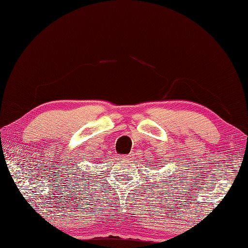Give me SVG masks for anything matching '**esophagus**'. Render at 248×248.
I'll return each mask as SVG.
<instances>
[{"label": "esophagus", "mask_w": 248, "mask_h": 248, "mask_svg": "<svg viewBox=\"0 0 248 248\" xmlns=\"http://www.w3.org/2000/svg\"><path fill=\"white\" fill-rule=\"evenodd\" d=\"M121 159H123V160H130V159H131V155H121Z\"/></svg>", "instance_id": "1"}]
</instances>
